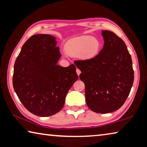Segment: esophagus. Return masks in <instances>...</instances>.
<instances>
[{"label":"esophagus","mask_w":147,"mask_h":147,"mask_svg":"<svg viewBox=\"0 0 147 147\" xmlns=\"http://www.w3.org/2000/svg\"><path fill=\"white\" fill-rule=\"evenodd\" d=\"M76 73H77V74H78V75L79 76V75H80V74L81 73V71H80V70H79L78 69H76Z\"/></svg>","instance_id":"esophagus-1"}]
</instances>
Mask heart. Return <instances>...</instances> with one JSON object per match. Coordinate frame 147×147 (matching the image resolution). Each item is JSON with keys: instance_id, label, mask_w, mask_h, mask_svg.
Masks as SVG:
<instances>
[{"instance_id": "b5f03b06", "label": "heart", "mask_w": 147, "mask_h": 147, "mask_svg": "<svg viewBox=\"0 0 147 147\" xmlns=\"http://www.w3.org/2000/svg\"><path fill=\"white\" fill-rule=\"evenodd\" d=\"M101 48L100 41L91 36H81L66 42L64 49L67 54L78 56L85 61L91 60L98 55Z\"/></svg>"}]
</instances>
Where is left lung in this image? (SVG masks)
I'll list each match as a JSON object with an SVG mask.
<instances>
[{"label": "left lung", "instance_id": "1", "mask_svg": "<svg viewBox=\"0 0 147 147\" xmlns=\"http://www.w3.org/2000/svg\"><path fill=\"white\" fill-rule=\"evenodd\" d=\"M102 49L95 58L76 61L85 84L87 105L94 112L108 113L117 110L130 94L134 82L132 61L126 44L113 32L102 31Z\"/></svg>", "mask_w": 147, "mask_h": 147}]
</instances>
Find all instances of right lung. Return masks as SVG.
Wrapping results in <instances>:
<instances>
[{
	"mask_svg": "<svg viewBox=\"0 0 147 147\" xmlns=\"http://www.w3.org/2000/svg\"><path fill=\"white\" fill-rule=\"evenodd\" d=\"M55 37L36 34L23 45L14 65L13 86L32 113L48 117L63 108L67 93L78 80L76 67L58 65L61 55Z\"/></svg>",
	"mask_w": 147,
	"mask_h": 147,
	"instance_id": "add662e5",
	"label": "right lung"
}]
</instances>
